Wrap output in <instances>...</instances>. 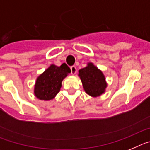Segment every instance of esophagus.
<instances>
[{
  "label": "esophagus",
  "instance_id": "1",
  "mask_svg": "<svg viewBox=\"0 0 150 150\" xmlns=\"http://www.w3.org/2000/svg\"><path fill=\"white\" fill-rule=\"evenodd\" d=\"M70 69H71V73L72 74V75H75L77 72L76 67H75V66H71V68H70Z\"/></svg>",
  "mask_w": 150,
  "mask_h": 150
}]
</instances>
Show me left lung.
I'll list each match as a JSON object with an SVG mask.
<instances>
[{
    "instance_id": "obj_1",
    "label": "left lung",
    "mask_w": 150,
    "mask_h": 150,
    "mask_svg": "<svg viewBox=\"0 0 150 150\" xmlns=\"http://www.w3.org/2000/svg\"><path fill=\"white\" fill-rule=\"evenodd\" d=\"M79 72L83 88L88 94L91 97H98L105 92L107 86L105 76L93 63H88Z\"/></svg>"
}]
</instances>
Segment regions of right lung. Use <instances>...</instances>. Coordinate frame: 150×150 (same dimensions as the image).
Listing matches in <instances>:
<instances>
[{"mask_svg": "<svg viewBox=\"0 0 150 150\" xmlns=\"http://www.w3.org/2000/svg\"><path fill=\"white\" fill-rule=\"evenodd\" d=\"M71 72L66 64L57 66L51 65L41 75L38 77L34 93L37 98L41 100H50L59 93L62 80Z\"/></svg>", "mask_w": 150, "mask_h": 150, "instance_id": "add662e5", "label": "right lung"}]
</instances>
